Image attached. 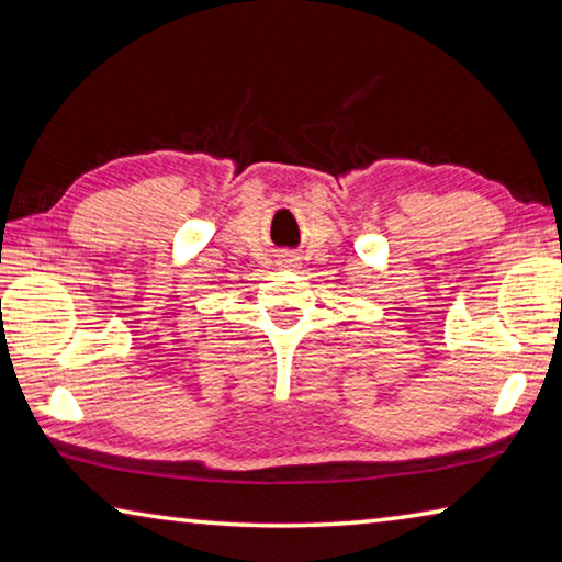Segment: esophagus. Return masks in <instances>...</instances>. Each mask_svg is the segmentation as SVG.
<instances>
[{
  "mask_svg": "<svg viewBox=\"0 0 562 562\" xmlns=\"http://www.w3.org/2000/svg\"><path fill=\"white\" fill-rule=\"evenodd\" d=\"M280 265H282V268H297V265H300V255L297 252H282L280 255Z\"/></svg>",
  "mask_w": 562,
  "mask_h": 562,
  "instance_id": "1",
  "label": "esophagus"
}]
</instances>
